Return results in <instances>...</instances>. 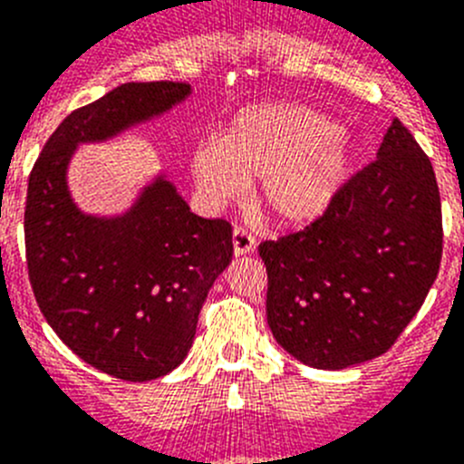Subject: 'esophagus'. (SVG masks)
Listing matches in <instances>:
<instances>
[{"mask_svg":"<svg viewBox=\"0 0 464 464\" xmlns=\"http://www.w3.org/2000/svg\"><path fill=\"white\" fill-rule=\"evenodd\" d=\"M255 247H256V237L252 236L247 228L243 227L233 228V252H236V256L249 255Z\"/></svg>","mask_w":464,"mask_h":464,"instance_id":"1","label":"esophagus"}]
</instances>
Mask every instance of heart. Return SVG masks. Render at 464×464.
Returning <instances> with one entry per match:
<instances>
[{
	"label": "heart",
	"instance_id": "1",
	"mask_svg": "<svg viewBox=\"0 0 464 464\" xmlns=\"http://www.w3.org/2000/svg\"><path fill=\"white\" fill-rule=\"evenodd\" d=\"M353 149L329 116L296 104L240 111L221 142L193 149L191 175L212 203L261 179L259 200L282 224H305L332 205L348 179Z\"/></svg>",
	"mask_w": 464,
	"mask_h": 464
}]
</instances>
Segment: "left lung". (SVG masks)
Segmentation results:
<instances>
[{
    "label": "left lung",
    "mask_w": 464,
    "mask_h": 464,
    "mask_svg": "<svg viewBox=\"0 0 464 464\" xmlns=\"http://www.w3.org/2000/svg\"><path fill=\"white\" fill-rule=\"evenodd\" d=\"M441 247L432 163L394 119L376 159L320 217L259 245L268 327L292 357L315 369L373 360L420 310Z\"/></svg>",
    "instance_id": "1"
}]
</instances>
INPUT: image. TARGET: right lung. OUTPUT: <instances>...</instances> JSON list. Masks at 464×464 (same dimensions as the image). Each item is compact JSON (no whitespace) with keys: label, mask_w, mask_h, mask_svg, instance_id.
<instances>
[{"label":"right lung","mask_w":464,"mask_h":464,"mask_svg":"<svg viewBox=\"0 0 464 464\" xmlns=\"http://www.w3.org/2000/svg\"><path fill=\"white\" fill-rule=\"evenodd\" d=\"M184 82L123 83L55 128L30 172L25 259L32 292L86 364L142 382L182 364L209 287L233 256L227 219H203L159 179L121 219L74 208L64 184L79 142L104 140L182 102Z\"/></svg>","instance_id":"add662e5"}]
</instances>
